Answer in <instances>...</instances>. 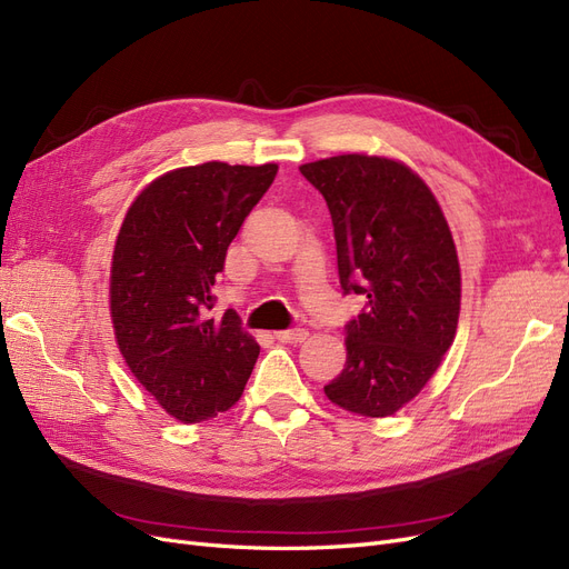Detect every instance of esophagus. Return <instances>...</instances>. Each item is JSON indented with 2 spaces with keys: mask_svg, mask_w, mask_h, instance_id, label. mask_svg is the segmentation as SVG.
<instances>
[{
  "mask_svg": "<svg viewBox=\"0 0 569 569\" xmlns=\"http://www.w3.org/2000/svg\"><path fill=\"white\" fill-rule=\"evenodd\" d=\"M273 336H277L279 342H305L309 333L305 328H290V331H277Z\"/></svg>",
  "mask_w": 569,
  "mask_h": 569,
  "instance_id": "34e87169",
  "label": "esophagus"
}]
</instances>
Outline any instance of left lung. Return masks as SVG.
I'll list each match as a JSON object with an SVG mask.
<instances>
[{
    "label": "left lung",
    "mask_w": 569,
    "mask_h": 569,
    "mask_svg": "<svg viewBox=\"0 0 569 569\" xmlns=\"http://www.w3.org/2000/svg\"><path fill=\"white\" fill-rule=\"evenodd\" d=\"M333 219L340 286L366 298L347 361L323 392L369 418L397 413L442 363L461 311V267L437 198L405 162L347 153L300 168Z\"/></svg>",
    "instance_id": "1"
}]
</instances>
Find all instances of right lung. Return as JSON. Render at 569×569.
I'll list each match as a JSON object with an SVG mask.
<instances>
[{"label":"right lung","mask_w":569,"mask_h":569,"mask_svg":"<svg viewBox=\"0 0 569 569\" xmlns=\"http://www.w3.org/2000/svg\"><path fill=\"white\" fill-rule=\"evenodd\" d=\"M279 164L203 162L158 177L124 214L111 264V319L134 378L181 423L231 409L260 345L238 315L212 319L214 277Z\"/></svg>","instance_id":"right-lung-1"}]
</instances>
